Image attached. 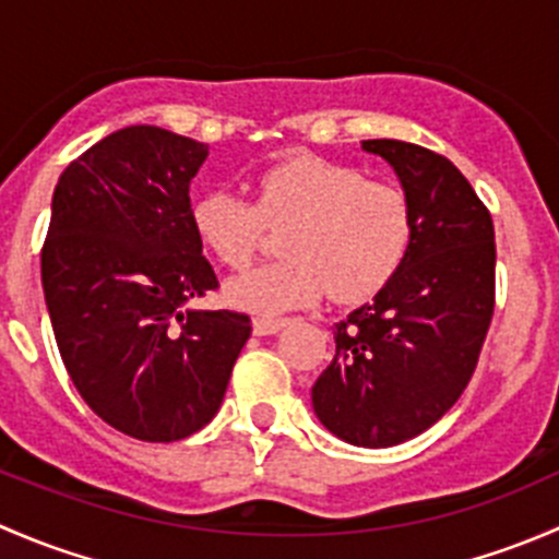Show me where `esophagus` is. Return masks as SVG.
<instances>
[{
	"label": "esophagus",
	"mask_w": 559,
	"mask_h": 559,
	"mask_svg": "<svg viewBox=\"0 0 559 559\" xmlns=\"http://www.w3.org/2000/svg\"><path fill=\"white\" fill-rule=\"evenodd\" d=\"M284 324L286 319H278V316H257V319H253V332H257V335H275Z\"/></svg>",
	"instance_id": "obj_1"
}]
</instances>
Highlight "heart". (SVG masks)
<instances>
[{"label":"heart","instance_id":"b5f03b06","mask_svg":"<svg viewBox=\"0 0 559 559\" xmlns=\"http://www.w3.org/2000/svg\"><path fill=\"white\" fill-rule=\"evenodd\" d=\"M191 227L233 270L251 264L267 229H286V259L229 284L235 306L275 316L311 306L326 289L341 302L376 295L403 264L414 218L400 186L319 156H295L253 178V200L224 189L197 197Z\"/></svg>","mask_w":559,"mask_h":559}]
</instances>
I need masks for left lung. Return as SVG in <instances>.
I'll return each instance as SVG.
<instances>
[{"mask_svg":"<svg viewBox=\"0 0 559 559\" xmlns=\"http://www.w3.org/2000/svg\"><path fill=\"white\" fill-rule=\"evenodd\" d=\"M411 200V246L384 289L335 324V357L311 389L332 436L386 449L436 425L478 365L495 311V227L447 156L365 140Z\"/></svg>","mask_w":559,"mask_h":559,"instance_id":"1","label":"left lung"}]
</instances>
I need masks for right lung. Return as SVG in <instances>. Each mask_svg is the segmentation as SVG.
I'll return each mask as SVG.
<instances>
[{"instance_id": "right-lung-1", "label": "right lung", "mask_w": 559, "mask_h": 559, "mask_svg": "<svg viewBox=\"0 0 559 559\" xmlns=\"http://www.w3.org/2000/svg\"><path fill=\"white\" fill-rule=\"evenodd\" d=\"M207 145L127 127L83 151L53 191L43 289L61 362L118 432L173 443L222 408L251 319L194 311L218 289L191 227Z\"/></svg>"}]
</instances>
